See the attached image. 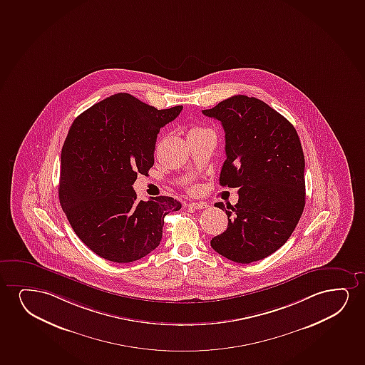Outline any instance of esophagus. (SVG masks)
I'll list each match as a JSON object with an SVG mask.
<instances>
[{
  "label": "esophagus",
  "mask_w": 365,
  "mask_h": 365,
  "mask_svg": "<svg viewBox=\"0 0 365 365\" xmlns=\"http://www.w3.org/2000/svg\"><path fill=\"white\" fill-rule=\"evenodd\" d=\"M188 207H190V208H195V209H205V208H208V204L203 203V202H195V203L188 204Z\"/></svg>",
  "instance_id": "34e87169"
}]
</instances>
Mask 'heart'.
Segmentation results:
<instances>
[{"mask_svg":"<svg viewBox=\"0 0 365 365\" xmlns=\"http://www.w3.org/2000/svg\"><path fill=\"white\" fill-rule=\"evenodd\" d=\"M204 131H207V130L195 126V128H190V131H188V135H195V133H204Z\"/></svg>","mask_w":365,"mask_h":365,"instance_id":"obj_1","label":"heart"}]
</instances>
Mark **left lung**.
<instances>
[{
  "instance_id": "8db88e82",
  "label": "left lung",
  "mask_w": 365,
  "mask_h": 365,
  "mask_svg": "<svg viewBox=\"0 0 365 365\" xmlns=\"http://www.w3.org/2000/svg\"><path fill=\"white\" fill-rule=\"evenodd\" d=\"M222 123L225 155L222 187L239 188L225 210L227 227L210 240L218 254L239 264L262 260L294 232L306 203L304 156L294 125L269 105L234 95L202 111Z\"/></svg>"
}]
</instances>
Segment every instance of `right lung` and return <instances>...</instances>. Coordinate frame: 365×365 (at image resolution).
I'll return each instance as SVG.
<instances>
[{
    "label": "right lung",
    "instance_id": "add662e5",
    "mask_svg": "<svg viewBox=\"0 0 365 365\" xmlns=\"http://www.w3.org/2000/svg\"><path fill=\"white\" fill-rule=\"evenodd\" d=\"M182 109L157 110L118 93L71 123L62 148L59 202L76 235L100 257L126 264L150 254L161 242L165 217L182 207L166 195L138 200L133 188L155 163L157 133Z\"/></svg>",
    "mask_w": 365,
    "mask_h": 365
}]
</instances>
